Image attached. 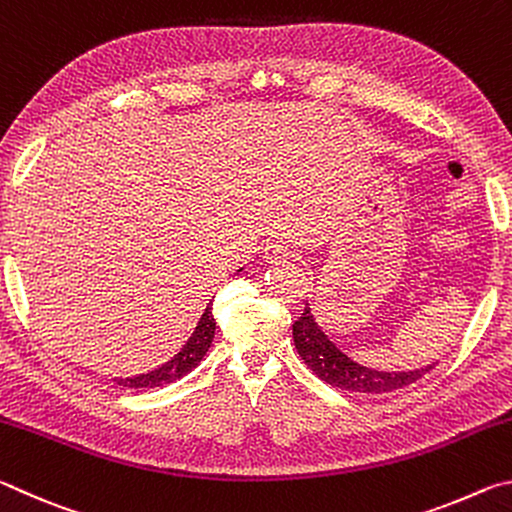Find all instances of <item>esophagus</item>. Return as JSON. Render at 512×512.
<instances>
[{"instance_id": "obj_1", "label": "esophagus", "mask_w": 512, "mask_h": 512, "mask_svg": "<svg viewBox=\"0 0 512 512\" xmlns=\"http://www.w3.org/2000/svg\"><path fill=\"white\" fill-rule=\"evenodd\" d=\"M291 257V250L287 244H282V241H271V244L264 246V259L271 264H280V262H287Z\"/></svg>"}]
</instances>
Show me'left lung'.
Listing matches in <instances>:
<instances>
[{"instance_id": "obj_1", "label": "left lung", "mask_w": 512, "mask_h": 512, "mask_svg": "<svg viewBox=\"0 0 512 512\" xmlns=\"http://www.w3.org/2000/svg\"><path fill=\"white\" fill-rule=\"evenodd\" d=\"M293 343L302 357V361L316 372V375L332 384L341 391L352 393H388L397 391L418 381L422 375L436 366L413 368V370H379L363 366V363L354 361L350 354H345L339 345H336L329 336L320 329L316 323L311 307H305L302 316L293 323Z\"/></svg>"}]
</instances>
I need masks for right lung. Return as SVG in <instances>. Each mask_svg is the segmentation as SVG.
I'll return each mask as SVG.
<instances>
[{"instance_id":"add662e5","label":"right lung","mask_w":512,"mask_h":512,"mask_svg":"<svg viewBox=\"0 0 512 512\" xmlns=\"http://www.w3.org/2000/svg\"><path fill=\"white\" fill-rule=\"evenodd\" d=\"M214 316H212V302L205 307L201 320H198L194 332L185 341L183 348H180L169 361H164L162 366L140 372V375L131 377H112V381L124 388H158L164 384H171V381H178L185 377L187 372H192L198 363L203 361L205 352L210 350L212 339H214Z\"/></svg>"}]
</instances>
